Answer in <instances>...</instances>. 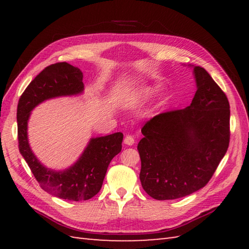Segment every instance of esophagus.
<instances>
[{"instance_id": "1", "label": "esophagus", "mask_w": 249, "mask_h": 249, "mask_svg": "<svg viewBox=\"0 0 249 249\" xmlns=\"http://www.w3.org/2000/svg\"><path fill=\"white\" fill-rule=\"evenodd\" d=\"M124 143L125 144H127V145H133L134 143H135V139H134V137L133 136H130V135H127L124 138Z\"/></svg>"}]
</instances>
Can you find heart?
Wrapping results in <instances>:
<instances>
[{
    "mask_svg": "<svg viewBox=\"0 0 249 249\" xmlns=\"http://www.w3.org/2000/svg\"><path fill=\"white\" fill-rule=\"evenodd\" d=\"M151 94H152V91H150V89H143V91H139V92L131 93V94L127 95L124 100H125L126 105L135 106V105H138L142 102H144L145 99L150 97Z\"/></svg>",
    "mask_w": 249,
    "mask_h": 249,
    "instance_id": "1",
    "label": "heart"
}]
</instances>
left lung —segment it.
I'll return each mask as SVG.
<instances>
[{
	"label": "left lung",
	"mask_w": 249,
	"mask_h": 249,
	"mask_svg": "<svg viewBox=\"0 0 249 249\" xmlns=\"http://www.w3.org/2000/svg\"><path fill=\"white\" fill-rule=\"evenodd\" d=\"M197 91L188 107L160 113L142 127L140 181L156 200H172L204 187L230 141V106L203 67L195 66Z\"/></svg>",
	"instance_id": "left-lung-1"
}]
</instances>
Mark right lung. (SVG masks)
Returning <instances> with one entry per match:
<instances>
[{
	"mask_svg": "<svg viewBox=\"0 0 249 249\" xmlns=\"http://www.w3.org/2000/svg\"><path fill=\"white\" fill-rule=\"evenodd\" d=\"M82 79L81 71L66 62L47 66L24 89L17 108L19 151L36 181L45 192L72 201L89 200L99 192L110 161L122 150L123 134L92 138L76 163L64 171H55L41 165L32 152L28 121L31 111L44 100L82 93Z\"/></svg>",
	"mask_w": 249,
	"mask_h": 249,
	"instance_id": "add662e5",
	"label": "right lung"
}]
</instances>
